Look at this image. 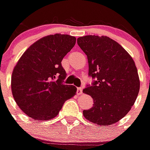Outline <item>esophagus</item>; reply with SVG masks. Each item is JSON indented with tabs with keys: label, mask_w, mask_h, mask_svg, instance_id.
<instances>
[{
	"label": "esophagus",
	"mask_w": 150,
	"mask_h": 150,
	"mask_svg": "<svg viewBox=\"0 0 150 150\" xmlns=\"http://www.w3.org/2000/svg\"><path fill=\"white\" fill-rule=\"evenodd\" d=\"M77 94L78 95H82V88L81 87L77 88Z\"/></svg>",
	"instance_id": "1"
}]
</instances>
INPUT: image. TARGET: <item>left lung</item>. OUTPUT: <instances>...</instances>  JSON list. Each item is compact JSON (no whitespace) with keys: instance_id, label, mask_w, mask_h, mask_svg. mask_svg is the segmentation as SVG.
Listing matches in <instances>:
<instances>
[{"instance_id":"1","label":"left lung","mask_w":150,"mask_h":150,"mask_svg":"<svg viewBox=\"0 0 150 150\" xmlns=\"http://www.w3.org/2000/svg\"><path fill=\"white\" fill-rule=\"evenodd\" d=\"M77 43L86 53L89 75L97 80L83 89L93 106L84 117L99 126L118 122L132 109L139 93L140 81L135 62L118 42L108 36L86 35Z\"/></svg>"}]
</instances>
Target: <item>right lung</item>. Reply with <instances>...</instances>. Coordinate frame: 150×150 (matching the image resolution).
I'll return each mask as SVG.
<instances>
[{"label":"right lung","instance_id":"1","mask_svg":"<svg viewBox=\"0 0 150 150\" xmlns=\"http://www.w3.org/2000/svg\"><path fill=\"white\" fill-rule=\"evenodd\" d=\"M76 38L55 34L40 38L27 49L13 68L11 88L15 102L35 120L56 117L76 87L64 85L66 72L61 62L74 47Z\"/></svg>","mask_w":150,"mask_h":150}]
</instances>
